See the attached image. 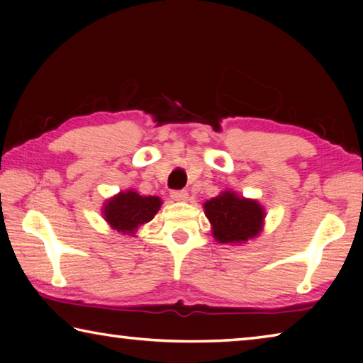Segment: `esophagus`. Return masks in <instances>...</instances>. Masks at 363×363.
<instances>
[{
  "instance_id": "esophagus-1",
  "label": "esophagus",
  "mask_w": 363,
  "mask_h": 363,
  "mask_svg": "<svg viewBox=\"0 0 363 363\" xmlns=\"http://www.w3.org/2000/svg\"><path fill=\"white\" fill-rule=\"evenodd\" d=\"M171 199L174 201H187L189 194L187 190H174V192H171Z\"/></svg>"
}]
</instances>
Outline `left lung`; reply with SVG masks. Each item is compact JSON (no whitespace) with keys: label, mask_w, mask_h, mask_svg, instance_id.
<instances>
[{"label":"left lung","mask_w":363,"mask_h":363,"mask_svg":"<svg viewBox=\"0 0 363 363\" xmlns=\"http://www.w3.org/2000/svg\"><path fill=\"white\" fill-rule=\"evenodd\" d=\"M203 210L218 243L243 245L256 238L264 229V206L257 200L240 196L233 190H223L211 200H206Z\"/></svg>","instance_id":"1"}]
</instances>
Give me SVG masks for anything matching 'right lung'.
Returning a JSON list of instances; mask_svg holds the SVG:
<instances>
[{
    "mask_svg": "<svg viewBox=\"0 0 363 363\" xmlns=\"http://www.w3.org/2000/svg\"><path fill=\"white\" fill-rule=\"evenodd\" d=\"M160 196H143L136 190L128 189L106 200L102 206V216L113 230L123 235L136 237L144 224L150 223L162 206Z\"/></svg>",
    "mask_w": 363,
    "mask_h": 363,
    "instance_id": "1",
    "label": "right lung"
}]
</instances>
